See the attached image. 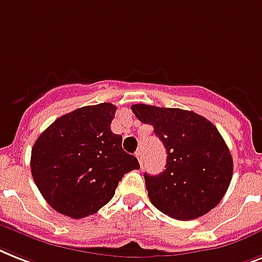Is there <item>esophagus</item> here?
Here are the masks:
<instances>
[{"label": "esophagus", "mask_w": 262, "mask_h": 262, "mask_svg": "<svg viewBox=\"0 0 262 262\" xmlns=\"http://www.w3.org/2000/svg\"><path fill=\"white\" fill-rule=\"evenodd\" d=\"M136 157L138 159V163H140V165H142V163H144V161H142V153L140 152V150H137V152H136Z\"/></svg>", "instance_id": "34e87169"}]
</instances>
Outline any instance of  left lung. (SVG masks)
Masks as SVG:
<instances>
[{"label":"left lung","mask_w":262,"mask_h":262,"mask_svg":"<svg viewBox=\"0 0 262 262\" xmlns=\"http://www.w3.org/2000/svg\"><path fill=\"white\" fill-rule=\"evenodd\" d=\"M132 112L152 125L167 150L164 171L144 173L152 205L179 221L207 214L222 201L233 176V157L215 125L188 110L138 103Z\"/></svg>","instance_id":"8db88e82"}]
</instances>
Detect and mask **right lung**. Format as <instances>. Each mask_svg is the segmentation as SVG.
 <instances>
[{"instance_id": "add662e5", "label": "right lung", "mask_w": 262, "mask_h": 262, "mask_svg": "<svg viewBox=\"0 0 262 262\" xmlns=\"http://www.w3.org/2000/svg\"><path fill=\"white\" fill-rule=\"evenodd\" d=\"M113 103L84 106L55 120L32 148L31 171L51 207L74 220L93 215L114 196L118 182L138 169L110 129Z\"/></svg>"}]
</instances>
